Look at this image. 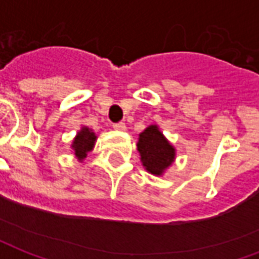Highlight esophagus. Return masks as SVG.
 I'll use <instances>...</instances> for the list:
<instances>
[{
	"mask_svg": "<svg viewBox=\"0 0 259 259\" xmlns=\"http://www.w3.org/2000/svg\"><path fill=\"white\" fill-rule=\"evenodd\" d=\"M113 129L119 130V132H124V130H126V124H124L123 122H119V123L113 124Z\"/></svg>",
	"mask_w": 259,
	"mask_h": 259,
	"instance_id": "esophagus-1",
	"label": "esophagus"
}]
</instances>
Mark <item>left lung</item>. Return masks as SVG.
<instances>
[{
  "label": "left lung",
  "mask_w": 259,
  "mask_h": 259,
  "mask_svg": "<svg viewBox=\"0 0 259 259\" xmlns=\"http://www.w3.org/2000/svg\"><path fill=\"white\" fill-rule=\"evenodd\" d=\"M137 151L141 165L154 176H163L176 159V148L158 124H150L139 135Z\"/></svg>",
  "instance_id": "8db88e82"
}]
</instances>
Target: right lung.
<instances>
[{
  "label": "right lung",
  "instance_id": "obj_1",
  "mask_svg": "<svg viewBox=\"0 0 259 259\" xmlns=\"http://www.w3.org/2000/svg\"><path fill=\"white\" fill-rule=\"evenodd\" d=\"M96 141L97 135L94 130L87 127V126L80 127V130L72 140V144H70V150L79 162H83L89 155V152L93 151V148L96 146Z\"/></svg>",
  "mask_w": 259,
  "mask_h": 259
}]
</instances>
